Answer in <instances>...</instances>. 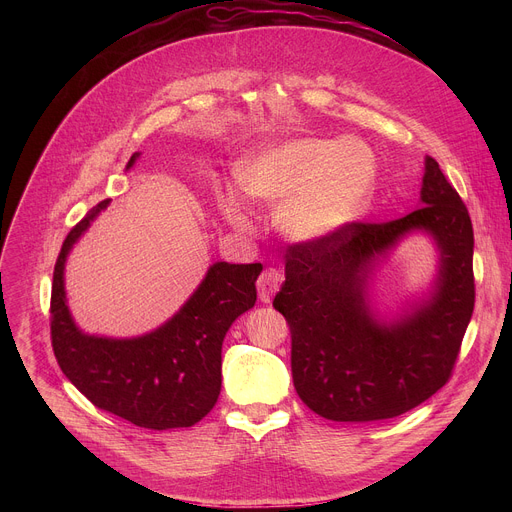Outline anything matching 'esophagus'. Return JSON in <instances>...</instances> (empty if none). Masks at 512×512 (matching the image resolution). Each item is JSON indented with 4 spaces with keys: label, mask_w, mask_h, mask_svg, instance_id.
Listing matches in <instances>:
<instances>
[{
    "label": "esophagus",
    "mask_w": 512,
    "mask_h": 512,
    "mask_svg": "<svg viewBox=\"0 0 512 512\" xmlns=\"http://www.w3.org/2000/svg\"><path fill=\"white\" fill-rule=\"evenodd\" d=\"M283 281V273L277 269H265L257 281V291H259V300L263 304H269L273 300V296L279 291Z\"/></svg>",
    "instance_id": "34e87169"
}]
</instances>
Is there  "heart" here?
I'll return each mask as SVG.
<instances>
[{
    "label": "heart",
    "instance_id": "1",
    "mask_svg": "<svg viewBox=\"0 0 512 512\" xmlns=\"http://www.w3.org/2000/svg\"><path fill=\"white\" fill-rule=\"evenodd\" d=\"M375 158L352 137H296L263 145L241 160V188L277 208L279 231L296 243H322L352 227L367 212L375 188ZM225 221L249 229L239 196L218 198Z\"/></svg>",
    "mask_w": 512,
    "mask_h": 512
}]
</instances>
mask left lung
<instances>
[{
	"label": "left lung",
	"instance_id": "obj_1",
	"mask_svg": "<svg viewBox=\"0 0 512 512\" xmlns=\"http://www.w3.org/2000/svg\"><path fill=\"white\" fill-rule=\"evenodd\" d=\"M413 232L434 241L438 273L427 297L387 321L372 304V277ZM472 255L468 208L429 156L417 210L391 223H354L322 243L291 245L273 308L291 332L300 399L332 421H377L440 391L474 312Z\"/></svg>",
	"mask_w": 512,
	"mask_h": 512
}]
</instances>
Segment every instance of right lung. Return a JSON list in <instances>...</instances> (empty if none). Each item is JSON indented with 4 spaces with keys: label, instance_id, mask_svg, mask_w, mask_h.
I'll list each match as a JSON object with an SVG mask.
<instances>
[{
    "label": "right lung",
    "instance_id": "add662e5",
    "mask_svg": "<svg viewBox=\"0 0 512 512\" xmlns=\"http://www.w3.org/2000/svg\"><path fill=\"white\" fill-rule=\"evenodd\" d=\"M139 154L125 166L129 170ZM93 206L68 233L54 265L50 330L66 379L95 407L137 427L174 429L198 423L221 395V348L231 324L257 300L261 263L216 261L186 304L156 330L133 338L83 332L66 302L64 267L75 243L109 206Z\"/></svg>",
    "mask_w": 512,
    "mask_h": 512
}]
</instances>
